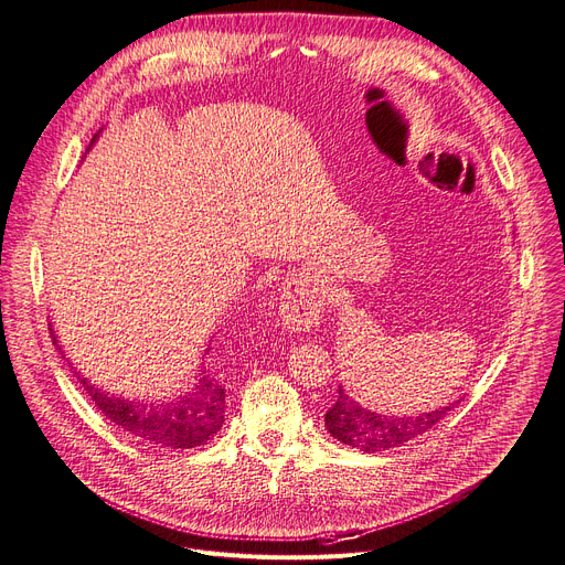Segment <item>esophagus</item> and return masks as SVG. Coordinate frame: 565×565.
Returning a JSON list of instances; mask_svg holds the SVG:
<instances>
[{"mask_svg":"<svg viewBox=\"0 0 565 565\" xmlns=\"http://www.w3.org/2000/svg\"><path fill=\"white\" fill-rule=\"evenodd\" d=\"M323 317V291L308 278H291L280 296V321L289 330H310Z\"/></svg>","mask_w":565,"mask_h":565,"instance_id":"esophagus-1","label":"esophagus"}]
</instances>
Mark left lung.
<instances>
[{"mask_svg":"<svg viewBox=\"0 0 565 565\" xmlns=\"http://www.w3.org/2000/svg\"><path fill=\"white\" fill-rule=\"evenodd\" d=\"M451 408L454 404L434 413H422L417 417H387L381 413H372L367 408H360L349 394H344V390H340L338 402L333 404V408H328L323 419L328 434L338 438L340 443L355 447L360 451L376 454L402 447L424 436L426 430L434 428Z\"/></svg>","mask_w":565,"mask_h":565,"instance_id":"obj_1","label":"left lung"}]
</instances>
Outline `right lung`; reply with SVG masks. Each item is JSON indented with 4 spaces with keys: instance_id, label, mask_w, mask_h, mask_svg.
Masks as SVG:
<instances>
[{
    "instance_id": "right-lung-1",
    "label": "right lung",
    "mask_w": 565,
    "mask_h": 565,
    "mask_svg": "<svg viewBox=\"0 0 565 565\" xmlns=\"http://www.w3.org/2000/svg\"><path fill=\"white\" fill-rule=\"evenodd\" d=\"M77 374V372H75ZM90 402L131 438L171 449L201 447L225 422V387L207 372L175 402H129L90 385L77 374Z\"/></svg>"
}]
</instances>
